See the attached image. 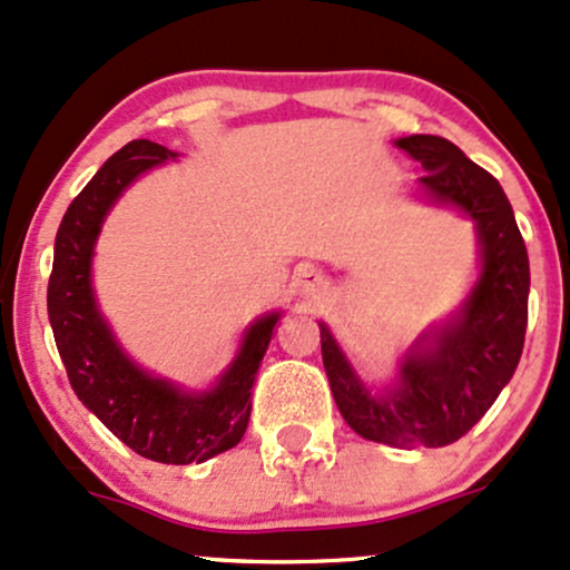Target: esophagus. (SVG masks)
<instances>
[{
	"label": "esophagus",
	"instance_id": "esophagus-1",
	"mask_svg": "<svg viewBox=\"0 0 570 570\" xmlns=\"http://www.w3.org/2000/svg\"><path fill=\"white\" fill-rule=\"evenodd\" d=\"M297 286H299V292L305 294V297L316 299L326 292V278L316 271H303V273H299V278H297Z\"/></svg>",
	"mask_w": 570,
	"mask_h": 570
}]
</instances>
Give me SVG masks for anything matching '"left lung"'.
Listing matches in <instances>:
<instances>
[{
	"instance_id": "left-lung-1",
	"label": "left lung",
	"mask_w": 570,
	"mask_h": 570,
	"mask_svg": "<svg viewBox=\"0 0 570 570\" xmlns=\"http://www.w3.org/2000/svg\"><path fill=\"white\" fill-rule=\"evenodd\" d=\"M396 147L429 171L421 187L431 200L474 219L482 273L461 311L412 345L399 383L385 394H370L326 324H318L322 358L340 415L358 436L402 450L444 448L461 440L512 381L525 343L531 267L499 179L442 136H404Z\"/></svg>"
}]
</instances>
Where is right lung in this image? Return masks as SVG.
Here are the masks:
<instances>
[{
    "label": "right lung",
    "instance_id": "right-lung-1",
    "mask_svg": "<svg viewBox=\"0 0 570 570\" xmlns=\"http://www.w3.org/2000/svg\"><path fill=\"white\" fill-rule=\"evenodd\" d=\"M176 158L149 139L128 141L71 200L56 235L48 316L75 394L134 453L158 463H203L235 448L252 415V385L281 313L246 330L238 356L212 391H181L136 367L98 313L90 259L101 222L130 181Z\"/></svg>",
    "mask_w": 570,
    "mask_h": 570
}]
</instances>
